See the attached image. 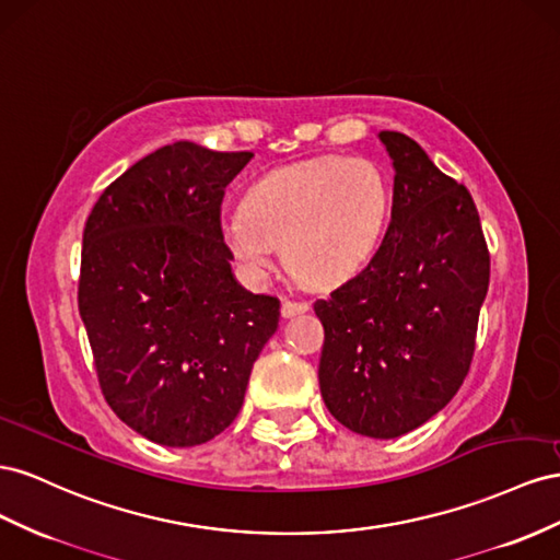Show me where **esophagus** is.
I'll return each mask as SVG.
<instances>
[{
  "instance_id": "obj_1",
  "label": "esophagus",
  "mask_w": 560,
  "mask_h": 560,
  "mask_svg": "<svg viewBox=\"0 0 560 560\" xmlns=\"http://www.w3.org/2000/svg\"><path fill=\"white\" fill-rule=\"evenodd\" d=\"M307 310H310L307 302L289 300V298H285V300H283V305H281V314H283V318H291V316H298V314H305Z\"/></svg>"
}]
</instances>
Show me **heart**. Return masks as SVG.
<instances>
[{"instance_id":"heart-1","label":"heart","mask_w":560,"mask_h":560,"mask_svg":"<svg viewBox=\"0 0 560 560\" xmlns=\"http://www.w3.org/2000/svg\"><path fill=\"white\" fill-rule=\"evenodd\" d=\"M389 180L369 159L342 154L267 173L222 218L220 236L238 269L262 279L283 246L285 262L310 283H332L361 267L389 215Z\"/></svg>"}]
</instances>
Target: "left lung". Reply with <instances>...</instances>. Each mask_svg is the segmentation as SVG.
I'll return each instance as SVG.
<instances>
[{
	"label": "left lung",
	"mask_w": 560,
	"mask_h": 560,
	"mask_svg": "<svg viewBox=\"0 0 560 560\" xmlns=\"http://www.w3.org/2000/svg\"><path fill=\"white\" fill-rule=\"evenodd\" d=\"M394 162L392 222L361 271L314 302L318 385L340 424L371 439L418 429L451 401L476 349L490 253L465 185L412 138L380 131Z\"/></svg>",
	"instance_id": "obj_1"
}]
</instances>
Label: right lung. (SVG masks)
Wrapping results in <instances>:
<instances>
[{
	"mask_svg": "<svg viewBox=\"0 0 560 560\" xmlns=\"http://www.w3.org/2000/svg\"><path fill=\"white\" fill-rule=\"evenodd\" d=\"M250 152L173 142L107 185L84 228L79 314L107 406L140 436L189 448L242 410L279 298L232 277L228 185Z\"/></svg>",
	"mask_w": 560,
	"mask_h": 560,
	"instance_id": "1",
	"label": "right lung"
}]
</instances>
